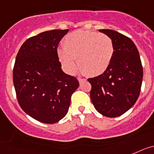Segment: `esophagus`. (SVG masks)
Listing matches in <instances>:
<instances>
[{
  "label": "esophagus",
  "mask_w": 154,
  "mask_h": 154,
  "mask_svg": "<svg viewBox=\"0 0 154 154\" xmlns=\"http://www.w3.org/2000/svg\"><path fill=\"white\" fill-rule=\"evenodd\" d=\"M78 81H79V83H80V84H81V83L86 81V79L81 78V77H79V78H78Z\"/></svg>",
  "instance_id": "1"
}]
</instances>
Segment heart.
Here are the masks:
<instances>
[{
  "mask_svg": "<svg viewBox=\"0 0 154 154\" xmlns=\"http://www.w3.org/2000/svg\"><path fill=\"white\" fill-rule=\"evenodd\" d=\"M64 49L57 50V57L66 73L73 74L78 68L90 76L102 74L109 68L114 55L112 38L96 32L77 30L69 33L63 41Z\"/></svg>",
  "mask_w": 154,
  "mask_h": 154,
  "instance_id": "b5f03b06",
  "label": "heart"
}]
</instances>
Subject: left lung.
<instances>
[{
    "label": "left lung",
    "mask_w": 154,
    "mask_h": 154,
    "mask_svg": "<svg viewBox=\"0 0 154 154\" xmlns=\"http://www.w3.org/2000/svg\"><path fill=\"white\" fill-rule=\"evenodd\" d=\"M112 38L114 55L105 73L89 78L91 99L102 116H122L134 105L140 95L143 81V66L134 42L129 38L111 29H99Z\"/></svg>",
    "instance_id": "left-lung-1"
}]
</instances>
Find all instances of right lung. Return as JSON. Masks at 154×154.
<instances>
[{"label":"right lung","mask_w":154,"mask_h":154,"mask_svg":"<svg viewBox=\"0 0 154 154\" xmlns=\"http://www.w3.org/2000/svg\"><path fill=\"white\" fill-rule=\"evenodd\" d=\"M66 30L46 31L28 38L20 48L13 69V82L22 110L43 123L57 122L66 116L76 77L63 71L57 47Z\"/></svg>","instance_id":"obj_1"}]
</instances>
